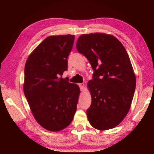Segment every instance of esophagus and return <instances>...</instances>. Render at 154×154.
Returning a JSON list of instances; mask_svg holds the SVG:
<instances>
[{"label": "esophagus", "mask_w": 154, "mask_h": 154, "mask_svg": "<svg viewBox=\"0 0 154 154\" xmlns=\"http://www.w3.org/2000/svg\"><path fill=\"white\" fill-rule=\"evenodd\" d=\"M79 88H80L81 91H83V90H84V87H85L84 83H79Z\"/></svg>", "instance_id": "1"}]
</instances>
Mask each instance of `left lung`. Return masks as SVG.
<instances>
[{
    "mask_svg": "<svg viewBox=\"0 0 154 154\" xmlns=\"http://www.w3.org/2000/svg\"><path fill=\"white\" fill-rule=\"evenodd\" d=\"M76 48L94 71L88 83L92 96L88 121L98 130L113 128L128 113L136 88L128 54L118 38L105 33L83 34Z\"/></svg>",
    "mask_w": 154,
    "mask_h": 154,
    "instance_id": "left-lung-1",
    "label": "left lung"
}]
</instances>
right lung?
Wrapping results in <instances>:
<instances>
[{
    "label": "right lung",
    "mask_w": 154,
    "mask_h": 154,
    "mask_svg": "<svg viewBox=\"0 0 154 154\" xmlns=\"http://www.w3.org/2000/svg\"><path fill=\"white\" fill-rule=\"evenodd\" d=\"M75 36H49L36 47L25 64L24 92L36 122L49 131L69 126L77 110L80 89L62 75Z\"/></svg>",
    "instance_id": "add662e5"
}]
</instances>
